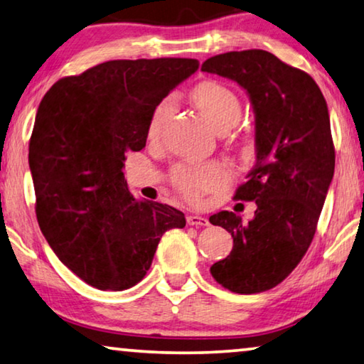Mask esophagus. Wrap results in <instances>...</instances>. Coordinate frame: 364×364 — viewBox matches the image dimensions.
<instances>
[{"label":"esophagus","instance_id":"34e87169","mask_svg":"<svg viewBox=\"0 0 364 364\" xmlns=\"http://www.w3.org/2000/svg\"><path fill=\"white\" fill-rule=\"evenodd\" d=\"M186 222L188 225H191V227H207V225H209V220L203 215H188Z\"/></svg>","mask_w":364,"mask_h":364}]
</instances>
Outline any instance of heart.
<instances>
[{"mask_svg": "<svg viewBox=\"0 0 364 364\" xmlns=\"http://www.w3.org/2000/svg\"><path fill=\"white\" fill-rule=\"evenodd\" d=\"M193 100L217 131L230 129L241 117L238 95L218 80H204L193 90ZM175 107V99L161 100L149 121V137L155 139ZM171 181L184 198L198 200L207 191H213L227 181V171L217 165H181L171 171Z\"/></svg>", "mask_w": 364, "mask_h": 364, "instance_id": "b5f03b06", "label": "heart"}]
</instances>
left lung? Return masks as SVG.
<instances>
[{
    "label": "left lung",
    "mask_w": 364,
    "mask_h": 364,
    "mask_svg": "<svg viewBox=\"0 0 364 364\" xmlns=\"http://www.w3.org/2000/svg\"><path fill=\"white\" fill-rule=\"evenodd\" d=\"M200 71L238 82L256 123V164L235 199L256 200L257 209L247 223L228 210L209 218L233 238L232 252L210 274L240 295L270 290L306 255L333 178L327 103L308 73L264 50L212 56Z\"/></svg>",
    "instance_id": "left-lung-1"
}]
</instances>
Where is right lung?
I'll use <instances>...</instances> for the list:
<instances>
[{"mask_svg": "<svg viewBox=\"0 0 364 364\" xmlns=\"http://www.w3.org/2000/svg\"><path fill=\"white\" fill-rule=\"evenodd\" d=\"M191 58L113 60L63 77L40 102L28 142L40 230L60 261L99 290H128L184 213L139 200L126 152L146 147L155 107L198 71Z\"/></svg>", "mask_w": 364, "mask_h": 364, "instance_id": "obj_1", "label": "right lung"}]
</instances>
